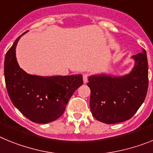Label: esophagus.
Listing matches in <instances>:
<instances>
[{
	"mask_svg": "<svg viewBox=\"0 0 153 153\" xmlns=\"http://www.w3.org/2000/svg\"><path fill=\"white\" fill-rule=\"evenodd\" d=\"M88 78V74H87V73L83 74V82H84V83H87Z\"/></svg>",
	"mask_w": 153,
	"mask_h": 153,
	"instance_id": "1",
	"label": "esophagus"
}]
</instances>
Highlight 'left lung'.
<instances>
[{"instance_id":"left-lung-1","label":"left lung","mask_w":153,"mask_h":153,"mask_svg":"<svg viewBox=\"0 0 153 153\" xmlns=\"http://www.w3.org/2000/svg\"><path fill=\"white\" fill-rule=\"evenodd\" d=\"M132 58L135 64L128 74L123 76L99 74L88 77L90 109L97 120L107 124L128 120L144 102L149 85L145 49Z\"/></svg>"}]
</instances>
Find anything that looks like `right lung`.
Instances as JSON below:
<instances>
[{"mask_svg": "<svg viewBox=\"0 0 153 153\" xmlns=\"http://www.w3.org/2000/svg\"><path fill=\"white\" fill-rule=\"evenodd\" d=\"M22 35L16 39L5 55L7 93L13 105L30 121L39 124L51 123L64 113L73 93L83 83L82 75L48 77L25 72L20 68L15 54L16 46Z\"/></svg>", "mask_w": 153, "mask_h": 153, "instance_id": "right-lung-1", "label": "right lung"}]
</instances>
